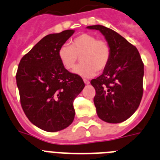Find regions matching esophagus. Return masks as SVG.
I'll list each match as a JSON object with an SVG mask.
<instances>
[{"label":"esophagus","instance_id":"obj_1","mask_svg":"<svg viewBox=\"0 0 160 160\" xmlns=\"http://www.w3.org/2000/svg\"><path fill=\"white\" fill-rule=\"evenodd\" d=\"M83 81H84L85 84H86V85L90 84V81H89V80H87V79H83Z\"/></svg>","mask_w":160,"mask_h":160}]
</instances>
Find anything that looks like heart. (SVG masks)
Listing matches in <instances>:
<instances>
[{
    "label": "heart",
    "instance_id": "heart-1",
    "mask_svg": "<svg viewBox=\"0 0 160 160\" xmlns=\"http://www.w3.org/2000/svg\"><path fill=\"white\" fill-rule=\"evenodd\" d=\"M58 58L68 70L75 68L80 56L82 63L74 73L82 77H92L95 72L106 69L111 59V48L106 41L97 40L94 36L82 33L72 41L71 45L63 44L58 49Z\"/></svg>",
    "mask_w": 160,
    "mask_h": 160
}]
</instances>
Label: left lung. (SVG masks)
Returning a JSON list of instances; mask_svg holds the SVG:
<instances>
[{"instance_id":"8db88e82","label":"left lung","mask_w":160,"mask_h":160,"mask_svg":"<svg viewBox=\"0 0 160 160\" xmlns=\"http://www.w3.org/2000/svg\"><path fill=\"white\" fill-rule=\"evenodd\" d=\"M99 30L111 48V59L99 77L92 79L98 116L110 123L122 122L135 112L142 97L143 63L135 46L118 32L103 25L87 26Z\"/></svg>"}]
</instances>
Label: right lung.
I'll list each match as a JSON object with an SVG mask.
<instances>
[{
  "mask_svg": "<svg viewBox=\"0 0 160 160\" xmlns=\"http://www.w3.org/2000/svg\"><path fill=\"white\" fill-rule=\"evenodd\" d=\"M73 32L67 29L44 37L18 66L16 80L22 109L43 131H58L73 122V100L85 87L82 78L68 71L58 54Z\"/></svg>",
  "mask_w": 160,
  "mask_h": 160,
  "instance_id": "right-lung-1",
  "label": "right lung"
}]
</instances>
